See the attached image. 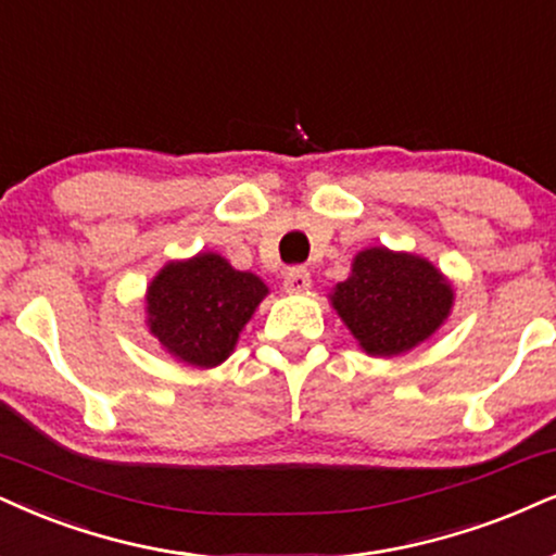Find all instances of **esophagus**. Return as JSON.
Listing matches in <instances>:
<instances>
[{"instance_id": "1", "label": "esophagus", "mask_w": 556, "mask_h": 556, "mask_svg": "<svg viewBox=\"0 0 556 556\" xmlns=\"http://www.w3.org/2000/svg\"><path fill=\"white\" fill-rule=\"evenodd\" d=\"M283 289L289 293H304L312 289V276L306 267H291L283 276Z\"/></svg>"}]
</instances>
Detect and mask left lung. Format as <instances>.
Listing matches in <instances>:
<instances>
[{
	"instance_id": "1",
	"label": "left lung",
	"mask_w": 556,
	"mask_h": 556,
	"mask_svg": "<svg viewBox=\"0 0 556 556\" xmlns=\"http://www.w3.org/2000/svg\"><path fill=\"white\" fill-rule=\"evenodd\" d=\"M330 301L358 345L376 358H394L420 345L448 319L454 289L433 263L413 252L368 247Z\"/></svg>"
}]
</instances>
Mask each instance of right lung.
I'll return each instance as SVG.
<instances>
[{
  "label": "right lung",
  "instance_id": "add662e5",
  "mask_svg": "<svg viewBox=\"0 0 556 556\" xmlns=\"http://www.w3.org/2000/svg\"><path fill=\"white\" fill-rule=\"evenodd\" d=\"M267 296L255 273L235 270L216 252L173 260L147 289L149 332L173 358L214 368L235 351L239 332Z\"/></svg>",
  "mask_w": 556,
  "mask_h": 556
}]
</instances>
